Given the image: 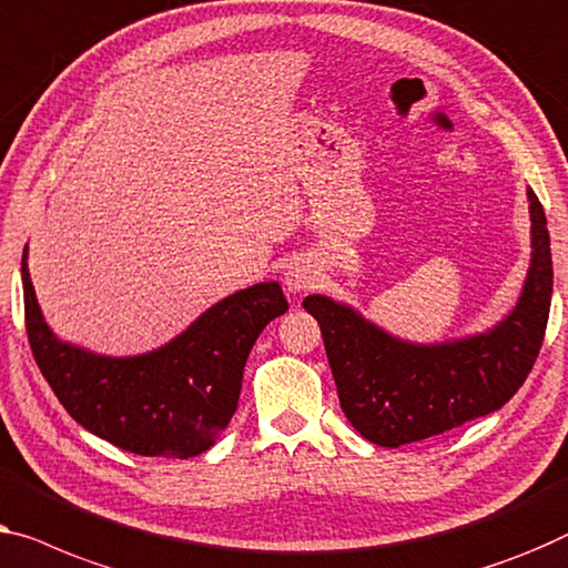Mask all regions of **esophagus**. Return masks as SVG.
I'll use <instances>...</instances> for the list:
<instances>
[{
    "label": "esophagus",
    "mask_w": 568,
    "mask_h": 568,
    "mask_svg": "<svg viewBox=\"0 0 568 568\" xmlns=\"http://www.w3.org/2000/svg\"><path fill=\"white\" fill-rule=\"evenodd\" d=\"M318 281V267L306 257H295L291 265L285 267V287L291 293H303L308 287L316 285Z\"/></svg>",
    "instance_id": "1"
}]
</instances>
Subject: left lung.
<instances>
[{
    "label": "left lung",
    "instance_id": "1",
    "mask_svg": "<svg viewBox=\"0 0 568 568\" xmlns=\"http://www.w3.org/2000/svg\"><path fill=\"white\" fill-rule=\"evenodd\" d=\"M530 201V267L515 308L485 334L416 344L387 334L346 303L303 301L324 336L344 416L387 448L423 442L500 410L526 383L544 344L554 293L551 236Z\"/></svg>",
    "mask_w": 568,
    "mask_h": 568
}]
</instances>
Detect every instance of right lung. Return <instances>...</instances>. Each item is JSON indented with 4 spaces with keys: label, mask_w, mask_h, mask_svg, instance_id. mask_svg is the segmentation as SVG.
<instances>
[{
    "label": "right lung",
    "mask_w": 568,
    "mask_h": 568,
    "mask_svg": "<svg viewBox=\"0 0 568 568\" xmlns=\"http://www.w3.org/2000/svg\"><path fill=\"white\" fill-rule=\"evenodd\" d=\"M24 326L42 377L75 423L140 456L189 459L232 420L252 344L287 301L277 283L236 291L160 349L104 357L61 342L42 318L22 252Z\"/></svg>",
    "instance_id": "add662e5"
}]
</instances>
